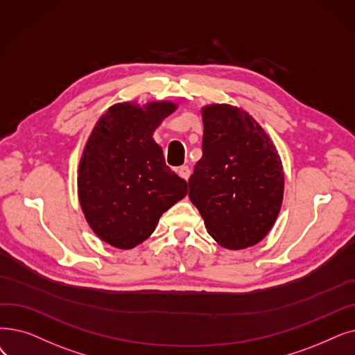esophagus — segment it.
Masks as SVG:
<instances>
[{
  "instance_id": "obj_1",
  "label": "esophagus",
  "mask_w": 355,
  "mask_h": 355,
  "mask_svg": "<svg viewBox=\"0 0 355 355\" xmlns=\"http://www.w3.org/2000/svg\"><path fill=\"white\" fill-rule=\"evenodd\" d=\"M178 175L182 178V180H189V177H190V168L187 166V165H184V166H181L180 169H178Z\"/></svg>"
}]
</instances>
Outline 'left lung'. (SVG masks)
Instances as JSON below:
<instances>
[{
    "mask_svg": "<svg viewBox=\"0 0 355 355\" xmlns=\"http://www.w3.org/2000/svg\"><path fill=\"white\" fill-rule=\"evenodd\" d=\"M203 126V157L189 180V197L216 242L229 250L248 248L270 232L282 207L279 152L238 107H205Z\"/></svg>",
    "mask_w": 355,
    "mask_h": 355,
    "instance_id": "left-lung-1",
    "label": "left lung"
}]
</instances>
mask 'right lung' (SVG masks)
Returning <instances> with one entry per match:
<instances>
[{
    "label": "right lung",
    "instance_id": "obj_1",
    "mask_svg": "<svg viewBox=\"0 0 355 355\" xmlns=\"http://www.w3.org/2000/svg\"><path fill=\"white\" fill-rule=\"evenodd\" d=\"M177 105H112L97 121L78 169V197L94 234L120 250L142 243L159 218L187 194V181L165 164L152 139Z\"/></svg>",
    "mask_w": 355,
    "mask_h": 355
}]
</instances>
